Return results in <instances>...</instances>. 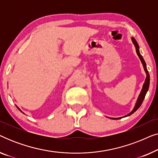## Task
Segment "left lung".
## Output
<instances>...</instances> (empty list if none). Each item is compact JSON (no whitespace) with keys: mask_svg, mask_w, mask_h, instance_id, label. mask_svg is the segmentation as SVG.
<instances>
[{"mask_svg":"<svg viewBox=\"0 0 158 158\" xmlns=\"http://www.w3.org/2000/svg\"><path fill=\"white\" fill-rule=\"evenodd\" d=\"M131 40L132 41V43L135 45V49H136V52H137L138 57H139L140 61H141L142 65H143V68H144V70L145 71V73H146V78H145V81H144V83L143 84V85H142V88L141 90V92H140V94L139 95V96H138L137 98V100L136 101L135 103V106H134L132 111H131L130 113H129L127 115L124 116H122V117H118V118H112V119H120V118H124V117H127V116H129L132 114L133 113H135V112L137 111V110L139 109L140 106H141L142 103L143 102L144 99V97L146 96V94L147 92L148 91V89H149V86H150V75H149V73L148 71V69H147V64L145 63V62H144V60L143 59V57H142V56L140 55V52H139V44H137V41L135 40V39L134 37H131ZM109 118V117H108Z\"/></svg>","mask_w":158,"mask_h":158,"instance_id":"obj_1","label":"left lung"}]
</instances>
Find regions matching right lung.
Segmentation results:
<instances>
[{"label":"right lung","instance_id":"obj_1","mask_svg":"<svg viewBox=\"0 0 158 158\" xmlns=\"http://www.w3.org/2000/svg\"><path fill=\"white\" fill-rule=\"evenodd\" d=\"M16 107H17V108H18V109H19V111H21V112H22V113H23V114H24V113H23V111H21V109H19V107H18V106H16Z\"/></svg>","mask_w":158,"mask_h":158}]
</instances>
